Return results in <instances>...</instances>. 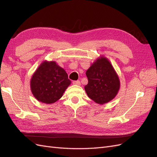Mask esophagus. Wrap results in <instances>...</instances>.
Instances as JSON below:
<instances>
[{
    "label": "esophagus",
    "instance_id": "obj_1",
    "mask_svg": "<svg viewBox=\"0 0 157 157\" xmlns=\"http://www.w3.org/2000/svg\"><path fill=\"white\" fill-rule=\"evenodd\" d=\"M73 84H75V85H80V80H75V81L73 82Z\"/></svg>",
    "mask_w": 157,
    "mask_h": 157
}]
</instances>
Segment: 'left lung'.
Returning a JSON list of instances; mask_svg holds the SVG:
<instances>
[{"mask_svg":"<svg viewBox=\"0 0 157 157\" xmlns=\"http://www.w3.org/2000/svg\"><path fill=\"white\" fill-rule=\"evenodd\" d=\"M88 82L84 86L88 97L99 104L106 103L116 96L120 81L109 60L98 59L86 71Z\"/></svg>","mask_w":157,"mask_h":157,"instance_id":"8db88e82","label":"left lung"}]
</instances>
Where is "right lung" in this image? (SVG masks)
<instances>
[{
	"instance_id": "obj_1",
	"label": "right lung",
	"mask_w": 157,
	"mask_h": 157,
	"mask_svg": "<svg viewBox=\"0 0 157 157\" xmlns=\"http://www.w3.org/2000/svg\"><path fill=\"white\" fill-rule=\"evenodd\" d=\"M70 84L63 68L54 61H44L33 75L31 88L37 100L49 104L60 99Z\"/></svg>"
}]
</instances>
